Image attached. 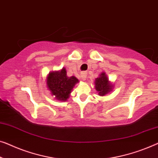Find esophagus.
Returning <instances> with one entry per match:
<instances>
[{
    "label": "esophagus",
    "instance_id": "esophagus-1",
    "mask_svg": "<svg viewBox=\"0 0 158 158\" xmlns=\"http://www.w3.org/2000/svg\"><path fill=\"white\" fill-rule=\"evenodd\" d=\"M87 77V73H81V78L83 79V81H85Z\"/></svg>",
    "mask_w": 158,
    "mask_h": 158
}]
</instances>
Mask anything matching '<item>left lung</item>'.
<instances>
[{
	"label": "left lung",
	"instance_id": "left-lung-1",
	"mask_svg": "<svg viewBox=\"0 0 158 158\" xmlns=\"http://www.w3.org/2000/svg\"><path fill=\"white\" fill-rule=\"evenodd\" d=\"M95 89L99 93L100 95L103 96L112 90L111 85L109 83L108 79L105 73H102L100 76L95 79Z\"/></svg>",
	"mask_w": 158,
	"mask_h": 158
}]
</instances>
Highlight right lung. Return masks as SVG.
Wrapping results in <instances>:
<instances>
[{"label":"right lung","instance_id":"add662e5","mask_svg":"<svg viewBox=\"0 0 158 158\" xmlns=\"http://www.w3.org/2000/svg\"><path fill=\"white\" fill-rule=\"evenodd\" d=\"M78 82L74 76L68 77L65 68L60 71L51 72L47 78L48 88L51 91L52 95L57 100L65 101L69 98L75 83Z\"/></svg>","mask_w":158,"mask_h":158}]
</instances>
